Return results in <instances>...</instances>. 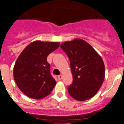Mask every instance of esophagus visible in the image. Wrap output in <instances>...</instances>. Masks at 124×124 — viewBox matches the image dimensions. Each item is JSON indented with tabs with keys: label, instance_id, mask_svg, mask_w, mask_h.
<instances>
[{
	"label": "esophagus",
	"instance_id": "obj_1",
	"mask_svg": "<svg viewBox=\"0 0 124 124\" xmlns=\"http://www.w3.org/2000/svg\"><path fill=\"white\" fill-rule=\"evenodd\" d=\"M62 78V75H58V79H59V80H61Z\"/></svg>",
	"mask_w": 124,
	"mask_h": 124
}]
</instances>
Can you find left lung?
<instances>
[{"label": "left lung", "instance_id": "obj_1", "mask_svg": "<svg viewBox=\"0 0 124 124\" xmlns=\"http://www.w3.org/2000/svg\"><path fill=\"white\" fill-rule=\"evenodd\" d=\"M60 47L70 61L72 84L68 87L71 97L86 101L96 95L105 79V65L101 56L86 41L79 38L65 41Z\"/></svg>", "mask_w": 124, "mask_h": 124}]
</instances>
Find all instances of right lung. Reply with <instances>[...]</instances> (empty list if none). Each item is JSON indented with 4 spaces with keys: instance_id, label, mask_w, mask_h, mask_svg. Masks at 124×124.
<instances>
[{
    "instance_id": "right-lung-1",
    "label": "right lung",
    "mask_w": 124,
    "mask_h": 124,
    "mask_svg": "<svg viewBox=\"0 0 124 124\" xmlns=\"http://www.w3.org/2000/svg\"><path fill=\"white\" fill-rule=\"evenodd\" d=\"M59 45V42L33 41L19 56L14 67V80L28 98L43 99L54 87L56 81L50 73L47 57Z\"/></svg>"
}]
</instances>
